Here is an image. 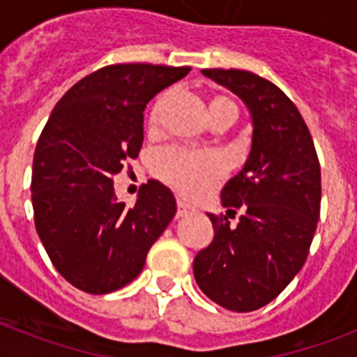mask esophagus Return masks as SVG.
Masks as SVG:
<instances>
[{
    "label": "esophagus",
    "mask_w": 357,
    "mask_h": 357,
    "mask_svg": "<svg viewBox=\"0 0 357 357\" xmlns=\"http://www.w3.org/2000/svg\"><path fill=\"white\" fill-rule=\"evenodd\" d=\"M193 207H189L188 204H184V202H176V218H184L188 216L189 213H193Z\"/></svg>",
    "instance_id": "obj_1"
}]
</instances>
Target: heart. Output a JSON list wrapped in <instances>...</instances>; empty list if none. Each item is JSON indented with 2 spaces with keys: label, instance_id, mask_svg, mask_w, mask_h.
Masks as SVG:
<instances>
[{
  "label": "heart",
  "instance_id": "heart-1",
  "mask_svg": "<svg viewBox=\"0 0 357 357\" xmlns=\"http://www.w3.org/2000/svg\"><path fill=\"white\" fill-rule=\"evenodd\" d=\"M169 98L172 94L162 93L151 105L148 114L150 130H157L160 127L164 112L169 105ZM209 112L213 123L227 116H238L234 102L222 94L211 98ZM155 173L162 181L172 184L176 191H181L184 197L200 198L222 178L225 173V162L216 153H198L181 148H168L157 153Z\"/></svg>",
  "mask_w": 357,
  "mask_h": 357
}]
</instances>
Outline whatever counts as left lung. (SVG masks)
Instances as JSON below:
<instances>
[{
    "label": "left lung",
    "mask_w": 357,
    "mask_h": 357,
    "mask_svg": "<svg viewBox=\"0 0 357 357\" xmlns=\"http://www.w3.org/2000/svg\"><path fill=\"white\" fill-rule=\"evenodd\" d=\"M202 73L247 103L254 134L247 162L222 191L227 216L207 214L214 239L197 254L193 273L211 301L248 313L272 302L307 259L320 218V162L304 118L275 84L243 69Z\"/></svg>",
    "instance_id": "left-lung-1"
}]
</instances>
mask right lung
Here are the masks:
<instances>
[{
  "label": "right lung",
  "mask_w": 357,
  "mask_h": 357,
  "mask_svg": "<svg viewBox=\"0 0 357 357\" xmlns=\"http://www.w3.org/2000/svg\"><path fill=\"white\" fill-rule=\"evenodd\" d=\"M189 66L112 64L78 80L40 132L31 169L36 229L56 272L91 295L139 275L176 213L166 185L148 181L134 206L116 198L114 175L143 144L144 107Z\"/></svg>",
  "instance_id": "add662e5"
}]
</instances>
